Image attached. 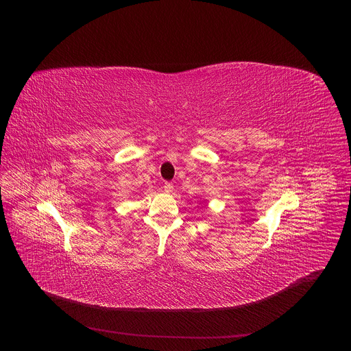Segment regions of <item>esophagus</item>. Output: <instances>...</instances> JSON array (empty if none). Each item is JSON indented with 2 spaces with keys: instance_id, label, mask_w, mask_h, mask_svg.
Wrapping results in <instances>:
<instances>
[{
  "instance_id": "1",
  "label": "esophagus",
  "mask_w": 351,
  "mask_h": 351,
  "mask_svg": "<svg viewBox=\"0 0 351 351\" xmlns=\"http://www.w3.org/2000/svg\"><path fill=\"white\" fill-rule=\"evenodd\" d=\"M164 190H165L167 193H171V191L173 190V184H172L171 182H167V183L164 184Z\"/></svg>"
}]
</instances>
